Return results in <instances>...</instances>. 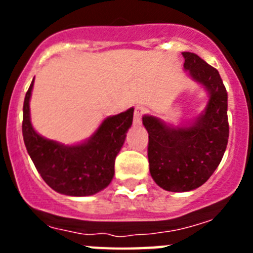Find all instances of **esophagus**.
I'll use <instances>...</instances> for the list:
<instances>
[{
  "instance_id": "esophagus-1",
  "label": "esophagus",
  "mask_w": 253,
  "mask_h": 253,
  "mask_svg": "<svg viewBox=\"0 0 253 253\" xmlns=\"http://www.w3.org/2000/svg\"><path fill=\"white\" fill-rule=\"evenodd\" d=\"M146 109L143 106H137L135 107V111H134V123L135 124H140L142 123V115L144 114Z\"/></svg>"
}]
</instances>
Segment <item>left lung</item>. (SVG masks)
Listing matches in <instances>:
<instances>
[{
  "label": "left lung",
  "mask_w": 253,
  "mask_h": 253,
  "mask_svg": "<svg viewBox=\"0 0 253 253\" xmlns=\"http://www.w3.org/2000/svg\"><path fill=\"white\" fill-rule=\"evenodd\" d=\"M184 68L208 92L207 106L187 125L173 126L152 115L142 118L148 131L152 178L172 193H185L205 184L222 161L229 137L228 95L220 75L199 55L182 53Z\"/></svg>",
  "instance_id": "8db88e82"
}]
</instances>
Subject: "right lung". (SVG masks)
<instances>
[{"instance_id":"right-lung-1","label":"right lung","mask_w":253,"mask_h":253,"mask_svg":"<svg viewBox=\"0 0 253 253\" xmlns=\"http://www.w3.org/2000/svg\"><path fill=\"white\" fill-rule=\"evenodd\" d=\"M34 80L24 100L22 137L31 161L51 189L68 196H90L110 185L114 165L133 123L134 109L109 116L84 142L66 146L37 133L30 120Z\"/></svg>"}]
</instances>
